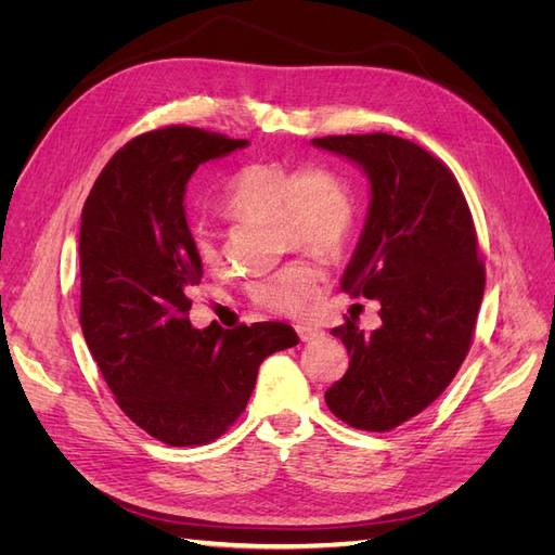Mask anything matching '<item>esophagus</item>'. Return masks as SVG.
Here are the masks:
<instances>
[{
	"label": "esophagus",
	"mask_w": 555,
	"mask_h": 555,
	"mask_svg": "<svg viewBox=\"0 0 555 555\" xmlns=\"http://www.w3.org/2000/svg\"><path fill=\"white\" fill-rule=\"evenodd\" d=\"M296 333H298V338L304 340V343H312V340L322 338V335H324V331L319 328V326H314V324H296Z\"/></svg>",
	"instance_id": "1"
}]
</instances>
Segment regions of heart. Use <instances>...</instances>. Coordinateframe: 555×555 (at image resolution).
<instances>
[{
    "instance_id": "1",
    "label": "heart",
    "mask_w": 555,
    "mask_h": 555,
    "mask_svg": "<svg viewBox=\"0 0 555 555\" xmlns=\"http://www.w3.org/2000/svg\"><path fill=\"white\" fill-rule=\"evenodd\" d=\"M224 206L251 220H278L284 245L333 257L351 236L357 217L347 180L322 164L294 171L282 164H251L231 178ZM194 247L206 263L217 259L210 231L194 229ZM324 273L310 261H292L249 284L259 306L275 312H300L319 294Z\"/></svg>"
}]
</instances>
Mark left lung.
Masks as SVG:
<instances>
[{
  "mask_svg": "<svg viewBox=\"0 0 555 555\" xmlns=\"http://www.w3.org/2000/svg\"><path fill=\"white\" fill-rule=\"evenodd\" d=\"M312 145L357 164L371 182L340 287L382 306L373 333L354 319L331 331L351 359L324 398L345 424L384 433L447 389L473 343L483 298L473 215L453 173L412 141L349 133Z\"/></svg>",
  "mask_w": 555,
  "mask_h": 555,
  "instance_id": "1",
  "label": "left lung"
}]
</instances>
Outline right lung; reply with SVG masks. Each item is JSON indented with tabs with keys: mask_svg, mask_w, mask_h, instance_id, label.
I'll list each match as a JSON object with an SVG mask.
<instances>
[{
	"mask_svg": "<svg viewBox=\"0 0 555 555\" xmlns=\"http://www.w3.org/2000/svg\"><path fill=\"white\" fill-rule=\"evenodd\" d=\"M247 141L166 127L106 164L80 217V326L117 405L171 447L212 442L236 422L259 365L298 345L289 324L196 331L190 292L204 263L184 215L201 164Z\"/></svg>",
	"mask_w": 555,
	"mask_h": 555,
	"instance_id": "1",
	"label": "right lung"
}]
</instances>
